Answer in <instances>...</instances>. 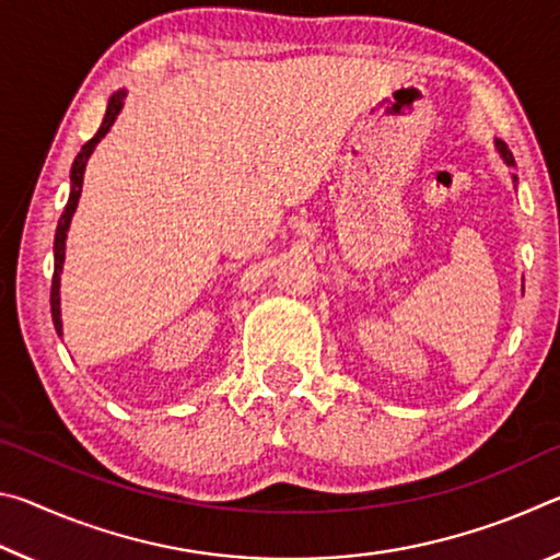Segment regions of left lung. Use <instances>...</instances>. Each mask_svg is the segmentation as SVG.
Returning <instances> with one entry per match:
<instances>
[{
	"label": "left lung",
	"instance_id": "8db88e82",
	"mask_svg": "<svg viewBox=\"0 0 560 560\" xmlns=\"http://www.w3.org/2000/svg\"><path fill=\"white\" fill-rule=\"evenodd\" d=\"M494 148H497V153L501 155V160H504V163H506L509 167H514V155H511V150L506 148V143H501V140H494ZM511 183H514V187H516L518 177L511 175Z\"/></svg>",
	"mask_w": 560,
	"mask_h": 560
}]
</instances>
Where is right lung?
Masks as SVG:
<instances>
[{"mask_svg":"<svg viewBox=\"0 0 560 560\" xmlns=\"http://www.w3.org/2000/svg\"><path fill=\"white\" fill-rule=\"evenodd\" d=\"M128 91L120 89L113 93L108 98V108L106 116H103V122L96 136H93L86 145L81 148V153L75 155L73 165H71V192H69V202L63 207V214L59 220V226H56V236H54V279H51V318H54V328L56 334L63 336V324H61V271H63V259H66V236H69V226L73 220L75 207H79V197L83 189V173H86L89 158L93 155V150L106 138V132L110 130L113 122H116L118 113L122 110V103H126Z\"/></svg>","mask_w":560,"mask_h":560,"instance_id":"obj_1","label":"right lung"}]
</instances>
